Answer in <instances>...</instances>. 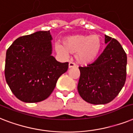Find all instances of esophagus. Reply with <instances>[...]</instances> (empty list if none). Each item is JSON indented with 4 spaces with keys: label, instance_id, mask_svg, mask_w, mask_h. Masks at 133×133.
Instances as JSON below:
<instances>
[{
    "label": "esophagus",
    "instance_id": "esophagus-1",
    "mask_svg": "<svg viewBox=\"0 0 133 133\" xmlns=\"http://www.w3.org/2000/svg\"><path fill=\"white\" fill-rule=\"evenodd\" d=\"M73 67H76V64L75 63H73L72 62H70L69 64V68L71 69V68H73Z\"/></svg>",
    "mask_w": 133,
    "mask_h": 133
}]
</instances>
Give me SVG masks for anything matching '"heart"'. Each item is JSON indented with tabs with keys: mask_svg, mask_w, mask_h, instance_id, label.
<instances>
[{
	"mask_svg": "<svg viewBox=\"0 0 133 133\" xmlns=\"http://www.w3.org/2000/svg\"><path fill=\"white\" fill-rule=\"evenodd\" d=\"M63 45L57 44V53L66 58L69 54H76L75 58L78 63L88 65L98 58L102 49V40L99 35H75L66 38Z\"/></svg>",
	"mask_w": 133,
	"mask_h": 133,
	"instance_id": "b5f03b06",
	"label": "heart"
}]
</instances>
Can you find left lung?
<instances>
[{"instance_id":"obj_1","label":"left lung","mask_w":133,"mask_h":133,"mask_svg":"<svg viewBox=\"0 0 133 133\" xmlns=\"http://www.w3.org/2000/svg\"><path fill=\"white\" fill-rule=\"evenodd\" d=\"M107 47L93 63L79 66L77 91L92 104H105L114 99L126 79L127 56L120 43L105 35Z\"/></svg>"}]
</instances>
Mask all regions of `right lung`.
<instances>
[{
	"instance_id": "add662e5",
	"label": "right lung",
	"mask_w": 133,
	"mask_h": 133,
	"mask_svg": "<svg viewBox=\"0 0 133 133\" xmlns=\"http://www.w3.org/2000/svg\"><path fill=\"white\" fill-rule=\"evenodd\" d=\"M49 31L19 37L6 53L5 75L14 95L24 102L46 99L56 87L68 62L57 61L52 54Z\"/></svg>"
}]
</instances>
